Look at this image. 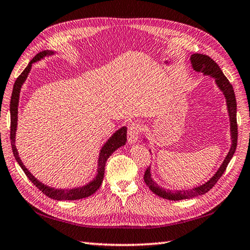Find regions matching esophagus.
Returning a JSON list of instances; mask_svg holds the SVG:
<instances>
[{"mask_svg":"<svg viewBox=\"0 0 250 250\" xmlns=\"http://www.w3.org/2000/svg\"><path fill=\"white\" fill-rule=\"evenodd\" d=\"M141 130V124L140 122H132L128 126V142L130 144H134L139 139Z\"/></svg>","mask_w":250,"mask_h":250,"instance_id":"obj_1","label":"esophagus"}]
</instances>
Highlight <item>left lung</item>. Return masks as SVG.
I'll list each match as a JSON object with an SVG mask.
<instances>
[{
  "instance_id": "1",
  "label": "left lung",
  "mask_w": 250,
  "mask_h": 250,
  "mask_svg": "<svg viewBox=\"0 0 250 250\" xmlns=\"http://www.w3.org/2000/svg\"><path fill=\"white\" fill-rule=\"evenodd\" d=\"M190 63H192V67L195 71L197 72H203L205 76H210L213 78L214 81H216V84L220 90L222 91L224 97H226L227 101V107H228V112L229 117V125H231V148H229V153L227 155L226 159L223 160L222 165L220 166L218 171L214 173L213 177L208 180L207 182L204 184L199 185V187L194 188L192 189H182V190H170V189H165L160 188L159 185L155 182L151 178L150 173V167H148L145 171L144 174V181L149 189L154 194L158 195L159 197L169 199V200H182V199H188L199 196V195L206 194L208 190L211 189L214 184L218 182V180L221 178L224 171H226L229 160L232 159L234 153H235L236 145H237V122H236V99H235V93H234L233 86L231 83L229 82L227 77L223 75L222 70L220 69L218 63L211 60L207 55H203V54H193L190 56Z\"/></svg>"
}]
</instances>
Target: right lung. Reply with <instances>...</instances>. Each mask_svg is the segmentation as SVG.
<instances>
[{
    "mask_svg": "<svg viewBox=\"0 0 250 250\" xmlns=\"http://www.w3.org/2000/svg\"><path fill=\"white\" fill-rule=\"evenodd\" d=\"M55 52L53 51H42L39 54H37L36 56L32 58V61L28 63V66L24 68V70L19 75L17 78V80L14 83V87H13V93H12V99H11V144H12V149H13V154L15 159L17 160L18 165L21 166V169L23 170V172L26 173L29 180L36 185V187L42 190L43 194H45L46 196L51 197L55 200H77V199H82L85 197L91 196L92 194H94L97 189L100 188L101 184L103 182V179H104V173H105V165L107 159L109 158V156L114 153L116 149H118L121 146H124L126 142V126H122L119 130H117L114 134H112L108 141L106 142L103 146L101 151H100V156H99V164H97V173L95 175V178L93 179L91 182H89L83 187H79L76 188H51L47 187V185L43 184L40 181L37 180L31 174L30 171H29L26 167H24L22 161L19 157L18 151L16 148V145H15V136H16V130H17V120H18V103H19V94H21V86L26 81L27 77L29 75V72L31 70L32 63L37 62L38 61L42 60L45 56H51Z\"/></svg>",
    "mask_w": 250,
    "mask_h": 250,
    "instance_id": "1",
    "label": "right lung"
}]
</instances>
